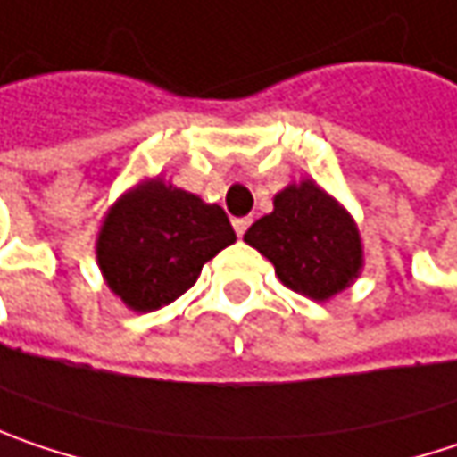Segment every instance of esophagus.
Here are the masks:
<instances>
[{"mask_svg":"<svg viewBox=\"0 0 457 457\" xmlns=\"http://www.w3.org/2000/svg\"><path fill=\"white\" fill-rule=\"evenodd\" d=\"M231 223H234V231H237V237H245V231L249 228V223H252V220H249V218H234Z\"/></svg>","mask_w":457,"mask_h":457,"instance_id":"obj_1","label":"esophagus"}]
</instances>
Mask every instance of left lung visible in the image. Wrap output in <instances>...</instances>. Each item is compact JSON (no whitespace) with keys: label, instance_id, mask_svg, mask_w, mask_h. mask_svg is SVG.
I'll return each mask as SVG.
<instances>
[{"label":"left lung","instance_id":"left-lung-1","mask_svg":"<svg viewBox=\"0 0 457 457\" xmlns=\"http://www.w3.org/2000/svg\"><path fill=\"white\" fill-rule=\"evenodd\" d=\"M245 242L273 262L283 286L314 302L338 296L364 268L353 215L307 177L278 192L273 212L249 226Z\"/></svg>","mask_w":457,"mask_h":457}]
</instances>
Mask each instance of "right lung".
Listing matches in <instances>:
<instances>
[{
  "mask_svg": "<svg viewBox=\"0 0 457 457\" xmlns=\"http://www.w3.org/2000/svg\"><path fill=\"white\" fill-rule=\"evenodd\" d=\"M234 242L220 205L153 177L129 187L106 211L96 260L127 310L155 312L192 288L203 265Z\"/></svg>",
  "mask_w": 457,
  "mask_h": 457,
  "instance_id": "1",
  "label": "right lung"
}]
</instances>
